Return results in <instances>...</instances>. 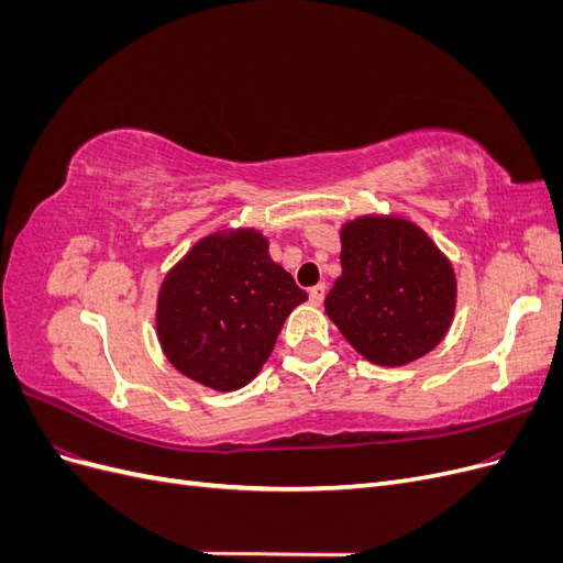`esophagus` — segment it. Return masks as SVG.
Instances as JSON below:
<instances>
[{
    "label": "esophagus",
    "mask_w": 563,
    "mask_h": 563,
    "mask_svg": "<svg viewBox=\"0 0 563 563\" xmlns=\"http://www.w3.org/2000/svg\"><path fill=\"white\" fill-rule=\"evenodd\" d=\"M323 296H327V284H319V286L310 288V302L312 305H321Z\"/></svg>",
    "instance_id": "34e87169"
}]
</instances>
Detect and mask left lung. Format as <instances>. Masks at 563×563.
<instances>
[{
	"mask_svg": "<svg viewBox=\"0 0 563 563\" xmlns=\"http://www.w3.org/2000/svg\"><path fill=\"white\" fill-rule=\"evenodd\" d=\"M340 242L343 275L323 305L347 343L380 366H404L434 350L455 310L446 255L401 218H356Z\"/></svg>",
	"mask_w": 563,
	"mask_h": 563,
	"instance_id": "8db88e82",
	"label": "left lung"
}]
</instances>
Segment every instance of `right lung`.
<instances>
[{
	"instance_id": "right-lung-1",
	"label": "right lung",
	"mask_w": 563,
	"mask_h": 563,
	"mask_svg": "<svg viewBox=\"0 0 563 563\" xmlns=\"http://www.w3.org/2000/svg\"><path fill=\"white\" fill-rule=\"evenodd\" d=\"M308 294L269 258L255 230L211 234L168 272L157 333L183 376L218 391L249 385Z\"/></svg>"
}]
</instances>
